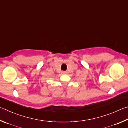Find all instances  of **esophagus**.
Returning a JSON list of instances; mask_svg holds the SVG:
<instances>
[{
	"label": "esophagus",
	"instance_id": "esophagus-1",
	"mask_svg": "<svg viewBox=\"0 0 128 128\" xmlns=\"http://www.w3.org/2000/svg\"><path fill=\"white\" fill-rule=\"evenodd\" d=\"M66 73H67L66 71H62V74H66Z\"/></svg>",
	"mask_w": 128,
	"mask_h": 128
}]
</instances>
